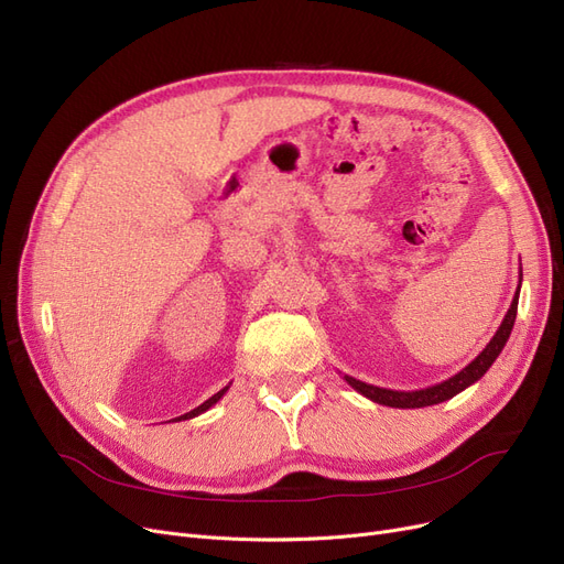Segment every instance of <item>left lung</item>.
Instances as JSON below:
<instances>
[{
  "instance_id": "left-lung-1",
  "label": "left lung",
  "mask_w": 564,
  "mask_h": 564,
  "mask_svg": "<svg viewBox=\"0 0 564 564\" xmlns=\"http://www.w3.org/2000/svg\"><path fill=\"white\" fill-rule=\"evenodd\" d=\"M521 280H523V273H521ZM521 280H518V289H516V294H513L511 307L507 310L500 328L495 330L492 340L486 345V349L475 360H471L469 366H465L458 375L442 381V384L427 387V389H421V391H393V389H379V387L366 384V381L354 379L349 375H345V381H347L351 389H356L360 395H366L368 400H372L377 404H387V408H398V410L427 408V404H440V402H444L448 398L458 395L460 391H465L467 387L475 384V381H479L486 375V370L492 366V360L498 358L500 351L505 349L509 335H511V328H513V322H516L518 294H521Z\"/></svg>"
}]
</instances>
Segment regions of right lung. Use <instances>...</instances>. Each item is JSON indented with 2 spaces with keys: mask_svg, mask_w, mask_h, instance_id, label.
<instances>
[{
  "mask_svg": "<svg viewBox=\"0 0 564 564\" xmlns=\"http://www.w3.org/2000/svg\"><path fill=\"white\" fill-rule=\"evenodd\" d=\"M229 391V387H224L221 391H217L213 398H208L204 404H198V408L196 410H192V412H187V414H183V416H177V419H173V421H185V419H194V416H198V414H204V412H208L210 408H213V404L224 395V393H227Z\"/></svg>",
  "mask_w": 564,
  "mask_h": 564,
  "instance_id": "right-lung-1",
  "label": "right lung"
}]
</instances>
